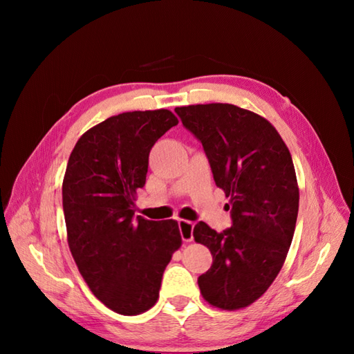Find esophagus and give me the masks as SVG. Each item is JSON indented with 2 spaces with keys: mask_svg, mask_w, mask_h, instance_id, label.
I'll return each instance as SVG.
<instances>
[{
  "mask_svg": "<svg viewBox=\"0 0 354 354\" xmlns=\"http://www.w3.org/2000/svg\"><path fill=\"white\" fill-rule=\"evenodd\" d=\"M178 225H179V232H181V237L184 242H192L194 223L190 221H185V219H179Z\"/></svg>",
  "mask_w": 354,
  "mask_h": 354,
  "instance_id": "esophagus-1",
  "label": "esophagus"
}]
</instances>
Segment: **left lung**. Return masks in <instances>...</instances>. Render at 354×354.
<instances>
[{
    "label": "left lung",
    "instance_id": "1",
    "mask_svg": "<svg viewBox=\"0 0 354 354\" xmlns=\"http://www.w3.org/2000/svg\"><path fill=\"white\" fill-rule=\"evenodd\" d=\"M201 141L217 187L230 198L231 227L198 222L193 237L213 255L198 278L202 297L236 310L259 299L280 272L295 231L299 192L292 156L268 120L228 103L176 108Z\"/></svg>",
    "mask_w": 354,
    "mask_h": 354
}]
</instances>
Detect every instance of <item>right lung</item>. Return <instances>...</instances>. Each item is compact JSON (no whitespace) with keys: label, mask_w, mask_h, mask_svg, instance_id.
I'll list each match as a JSON object with an SVG mask.
<instances>
[{"label":"right lung","mask_w":354,"mask_h":354,"mask_svg":"<svg viewBox=\"0 0 354 354\" xmlns=\"http://www.w3.org/2000/svg\"><path fill=\"white\" fill-rule=\"evenodd\" d=\"M176 124L167 109L109 117L82 135L66 165L70 251L94 295L120 315L156 303L164 269L183 242L176 221L135 217L133 204L146 184L150 149Z\"/></svg>","instance_id":"right-lung-1"}]
</instances>
